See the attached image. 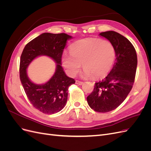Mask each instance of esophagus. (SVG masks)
Here are the masks:
<instances>
[{"mask_svg":"<svg viewBox=\"0 0 151 151\" xmlns=\"http://www.w3.org/2000/svg\"><path fill=\"white\" fill-rule=\"evenodd\" d=\"M76 84H77V85H79V86H81L83 84V82H81V81H77L76 80Z\"/></svg>","mask_w":151,"mask_h":151,"instance_id":"34e87169","label":"esophagus"}]
</instances>
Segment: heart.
<instances>
[{"label": "heart", "mask_w": 151, "mask_h": 151, "mask_svg": "<svg viewBox=\"0 0 151 151\" xmlns=\"http://www.w3.org/2000/svg\"><path fill=\"white\" fill-rule=\"evenodd\" d=\"M115 49L108 40L89 38L77 41L70 48V53H63L62 63L67 74L75 76L83 64L85 77L99 79L106 76L115 59Z\"/></svg>", "instance_id": "heart-1"}]
</instances>
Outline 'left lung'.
Returning a JSON list of instances; mask_svg holds the SVG:
<instances>
[{
    "instance_id": "obj_1",
    "label": "left lung",
    "mask_w": 151,
    "mask_h": 151,
    "mask_svg": "<svg viewBox=\"0 0 151 151\" xmlns=\"http://www.w3.org/2000/svg\"><path fill=\"white\" fill-rule=\"evenodd\" d=\"M99 35L113 45L116 58L109 74L95 83L87 101L94 111L106 113L119 106L130 92L135 80L137 57L133 45L122 35L108 31Z\"/></svg>"
}]
</instances>
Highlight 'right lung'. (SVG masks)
Returning a JSON list of instances; mask_svg holds the SVG:
<instances>
[{"label":"right lung","instance_id":"obj_1","mask_svg":"<svg viewBox=\"0 0 151 151\" xmlns=\"http://www.w3.org/2000/svg\"><path fill=\"white\" fill-rule=\"evenodd\" d=\"M72 36L65 33H44L27 44L20 59V80L27 97L33 106L45 114L61 111L67 101L68 88L74 79L66 76L62 67V55L68 40ZM40 56L51 58L56 63L54 74L47 83L37 85L29 78L27 68L34 59Z\"/></svg>","mask_w":151,"mask_h":151}]
</instances>
